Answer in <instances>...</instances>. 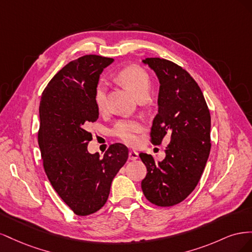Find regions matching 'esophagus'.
<instances>
[{"mask_svg":"<svg viewBox=\"0 0 252 252\" xmlns=\"http://www.w3.org/2000/svg\"><path fill=\"white\" fill-rule=\"evenodd\" d=\"M139 158V154L136 151H133V150H130L129 151V159H131V161H135L136 158Z\"/></svg>","mask_w":252,"mask_h":252,"instance_id":"esophagus-1","label":"esophagus"}]
</instances>
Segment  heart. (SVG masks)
Segmentation results:
<instances>
[{"label": "heart", "instance_id": "obj_1", "mask_svg": "<svg viewBox=\"0 0 252 252\" xmlns=\"http://www.w3.org/2000/svg\"><path fill=\"white\" fill-rule=\"evenodd\" d=\"M121 83L131 91L136 98L147 96L151 87V80L147 71L138 65L125 67L118 73ZM107 84L101 81L95 86L94 98L98 110H103L106 105ZM144 130V125L138 120H120L112 128V134L120 141L128 145H134L138 142V134Z\"/></svg>", "mask_w": 252, "mask_h": 252}]
</instances>
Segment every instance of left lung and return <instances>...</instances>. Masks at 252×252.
Segmentation results:
<instances>
[{
  "instance_id": "1",
  "label": "left lung",
  "mask_w": 252,
  "mask_h": 252,
  "mask_svg": "<svg viewBox=\"0 0 252 252\" xmlns=\"http://www.w3.org/2000/svg\"><path fill=\"white\" fill-rule=\"evenodd\" d=\"M143 63L159 82L151 143L159 145L165 136L170 143L162 162L140 154L147 168L141 185L150 203L170 207L184 201L201 179L211 148L210 112L197 83L181 66L159 58H147Z\"/></svg>"
}]
</instances>
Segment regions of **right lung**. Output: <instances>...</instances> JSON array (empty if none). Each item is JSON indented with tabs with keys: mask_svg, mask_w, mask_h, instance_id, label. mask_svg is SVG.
I'll return each instance as SVG.
<instances>
[{
	"mask_svg": "<svg viewBox=\"0 0 252 252\" xmlns=\"http://www.w3.org/2000/svg\"><path fill=\"white\" fill-rule=\"evenodd\" d=\"M112 62L95 55L71 61L50 80L40 102L37 141L44 170L61 199L81 217L103 207L113 178L128 158V148L120 143L102 158L87 150L93 135L86 129L98 118L94 89Z\"/></svg>",
	"mask_w": 252,
	"mask_h": 252,
	"instance_id": "right-lung-1",
	"label": "right lung"
}]
</instances>
